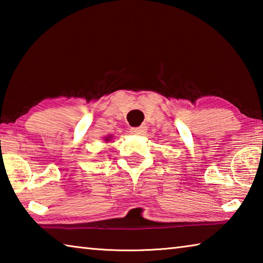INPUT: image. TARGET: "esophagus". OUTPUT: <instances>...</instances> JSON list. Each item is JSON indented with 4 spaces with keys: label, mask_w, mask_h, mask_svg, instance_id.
<instances>
[{
    "label": "esophagus",
    "mask_w": 263,
    "mask_h": 263,
    "mask_svg": "<svg viewBox=\"0 0 263 263\" xmlns=\"http://www.w3.org/2000/svg\"><path fill=\"white\" fill-rule=\"evenodd\" d=\"M147 131V126L145 125H140V126H137V127H132L131 128V132L133 135H144V133Z\"/></svg>",
    "instance_id": "1"
}]
</instances>
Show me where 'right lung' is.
Segmentation results:
<instances>
[{
	"label": "right lung",
	"instance_id": "right-lung-1",
	"mask_svg": "<svg viewBox=\"0 0 263 263\" xmlns=\"http://www.w3.org/2000/svg\"><path fill=\"white\" fill-rule=\"evenodd\" d=\"M104 140H105V141H109V140H111V136H108L106 138H104Z\"/></svg>",
	"mask_w": 263,
	"mask_h": 263
}]
</instances>
